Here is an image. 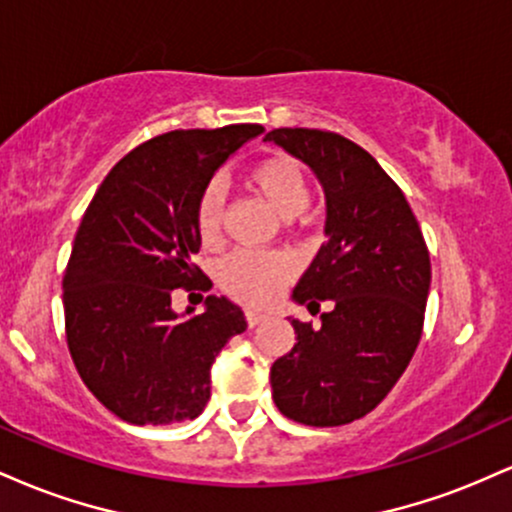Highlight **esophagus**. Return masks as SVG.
I'll return each mask as SVG.
<instances>
[{
    "mask_svg": "<svg viewBox=\"0 0 512 512\" xmlns=\"http://www.w3.org/2000/svg\"><path fill=\"white\" fill-rule=\"evenodd\" d=\"M264 313H257V310H245V320H248V325L250 327H255V325H260V322L264 320Z\"/></svg>",
    "mask_w": 512,
    "mask_h": 512,
    "instance_id": "esophagus-1",
    "label": "esophagus"
}]
</instances>
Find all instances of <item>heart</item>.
<instances>
[{
  "label": "heart",
  "mask_w": 512,
  "mask_h": 512,
  "mask_svg": "<svg viewBox=\"0 0 512 512\" xmlns=\"http://www.w3.org/2000/svg\"><path fill=\"white\" fill-rule=\"evenodd\" d=\"M248 185L272 207L276 214L291 219L303 214L310 204V182L301 163L289 154L262 156L248 170ZM223 195L216 182H209L195 204V228L204 245L221 240ZM291 267L281 255L272 252L238 250L219 267L221 289L245 305L269 303L289 281Z\"/></svg>",
  "instance_id": "heart-1"
}]
</instances>
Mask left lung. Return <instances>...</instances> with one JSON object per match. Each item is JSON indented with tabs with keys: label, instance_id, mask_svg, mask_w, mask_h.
<instances>
[{
	"label": "left lung",
	"instance_id": "1",
	"mask_svg": "<svg viewBox=\"0 0 512 512\" xmlns=\"http://www.w3.org/2000/svg\"><path fill=\"white\" fill-rule=\"evenodd\" d=\"M267 142L308 163L327 195V240L293 298L320 327L293 320L296 344L269 380L279 411L305 426H342L383 402L424 332L431 257L399 185L356 142L327 129L279 127Z\"/></svg>",
	"mask_w": 512,
	"mask_h": 512
}]
</instances>
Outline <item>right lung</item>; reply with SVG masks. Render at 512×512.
<instances>
[{
    "instance_id": "obj_1",
    "label": "right lung",
    "mask_w": 512,
    "mask_h": 512,
    "mask_svg": "<svg viewBox=\"0 0 512 512\" xmlns=\"http://www.w3.org/2000/svg\"><path fill=\"white\" fill-rule=\"evenodd\" d=\"M260 132L158 134L115 163L84 211L62 281L64 334L84 385L127 424L197 419L211 397V363L248 327L223 296L187 317L173 313L170 296L211 289L192 262L202 248L195 204L214 170Z\"/></svg>"
}]
</instances>
